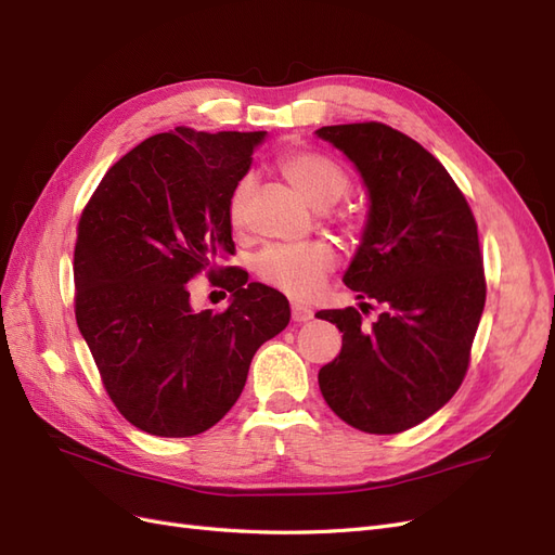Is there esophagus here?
I'll return each instance as SVG.
<instances>
[{"mask_svg": "<svg viewBox=\"0 0 555 555\" xmlns=\"http://www.w3.org/2000/svg\"><path fill=\"white\" fill-rule=\"evenodd\" d=\"M312 314H314V312H312L308 306H304V304H292V319H294V322L306 324V322H310Z\"/></svg>", "mask_w": 555, "mask_h": 555, "instance_id": "1", "label": "esophagus"}]
</instances>
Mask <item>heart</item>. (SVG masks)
Returning <instances> with one entry per match:
<instances>
[{
  "label": "heart",
  "mask_w": 555,
  "mask_h": 555,
  "mask_svg": "<svg viewBox=\"0 0 555 555\" xmlns=\"http://www.w3.org/2000/svg\"><path fill=\"white\" fill-rule=\"evenodd\" d=\"M278 169L314 208L338 204L349 190V178L338 164L308 150H289L280 155ZM251 188V176L241 178L233 188L229 198V220L233 224L243 222ZM255 268L257 275L278 292L292 298H310L322 289L326 275L335 268V255L326 243H284L266 247Z\"/></svg>",
  "instance_id": "heart-1"
}]
</instances>
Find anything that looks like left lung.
<instances>
[{
  "mask_svg": "<svg viewBox=\"0 0 555 555\" xmlns=\"http://www.w3.org/2000/svg\"><path fill=\"white\" fill-rule=\"evenodd\" d=\"M314 133L354 164L367 192L343 282L384 308L373 326L354 308L314 314L343 333L319 389L349 426L402 433L444 408L465 377L486 300L477 222L444 166L405 133L382 122Z\"/></svg>",
  "mask_w": 555,
  "mask_h": 555,
  "instance_id": "1",
  "label": "left lung"
}]
</instances>
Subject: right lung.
Segmentation results:
<instances>
[{"instance_id": "right-lung-1", "label": "right lung", "mask_w": 555, "mask_h": 555, "mask_svg": "<svg viewBox=\"0 0 555 555\" xmlns=\"http://www.w3.org/2000/svg\"><path fill=\"white\" fill-rule=\"evenodd\" d=\"M266 131L145 139L113 164L78 222L76 322L115 408L159 438H192L238 400L251 357L289 324V300L233 255L229 198ZM208 270L232 292L194 311L186 282ZM221 275L217 276L216 273Z\"/></svg>"}]
</instances>
